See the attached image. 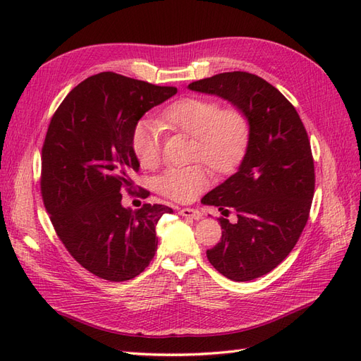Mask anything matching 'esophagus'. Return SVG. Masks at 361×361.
Listing matches in <instances>:
<instances>
[{
  "mask_svg": "<svg viewBox=\"0 0 361 361\" xmlns=\"http://www.w3.org/2000/svg\"><path fill=\"white\" fill-rule=\"evenodd\" d=\"M179 214L182 216H187V218H192V220H200L202 218V211L200 209H195V207H182L179 211Z\"/></svg>",
  "mask_w": 361,
  "mask_h": 361,
  "instance_id": "34e87169",
  "label": "esophagus"
}]
</instances>
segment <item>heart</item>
Listing matches in <instances>:
<instances>
[{
	"instance_id": "b5f03b06",
	"label": "heart",
	"mask_w": 361,
	"mask_h": 361,
	"mask_svg": "<svg viewBox=\"0 0 361 361\" xmlns=\"http://www.w3.org/2000/svg\"><path fill=\"white\" fill-rule=\"evenodd\" d=\"M158 123L140 120L130 135V147L143 169H155L161 161V128L195 137L194 159L204 161L214 171L226 173L241 161L248 146L251 122L238 106L223 108L207 97H185L170 104L159 114ZM209 176L203 164L170 167L159 174L155 187L166 197L187 203L206 188Z\"/></svg>"
}]
</instances>
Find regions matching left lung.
Returning <instances> with one entry per match:
<instances>
[{
	"label": "left lung",
	"mask_w": 361,
	"mask_h": 361,
	"mask_svg": "<svg viewBox=\"0 0 361 361\" xmlns=\"http://www.w3.org/2000/svg\"><path fill=\"white\" fill-rule=\"evenodd\" d=\"M188 87L221 96L250 117L239 170L202 202L238 215L235 224L220 218L221 241L206 251L207 260L227 279L255 280L286 259L309 220L314 164L307 130L293 105L257 75L224 72Z\"/></svg>",
	"instance_id": "left-lung-1"
}]
</instances>
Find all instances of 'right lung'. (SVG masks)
Wrapping results in <instances>:
<instances>
[{"label": "right lung", "instance_id": "obj_1", "mask_svg": "<svg viewBox=\"0 0 361 361\" xmlns=\"http://www.w3.org/2000/svg\"><path fill=\"white\" fill-rule=\"evenodd\" d=\"M176 92L102 72L72 89L51 118L42 147V200L71 256L104 280L143 272L158 247L159 218L173 212L150 203L123 207L122 192L134 194L130 178L140 167L130 147L137 122Z\"/></svg>", "mask_w": 361, "mask_h": 361}]
</instances>
